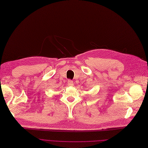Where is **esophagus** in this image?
I'll return each instance as SVG.
<instances>
[{
	"instance_id": "1",
	"label": "esophagus",
	"mask_w": 148,
	"mask_h": 148,
	"mask_svg": "<svg viewBox=\"0 0 148 148\" xmlns=\"http://www.w3.org/2000/svg\"><path fill=\"white\" fill-rule=\"evenodd\" d=\"M67 83H68V85L69 86H74V83H73L72 80H69L68 82H67Z\"/></svg>"
}]
</instances>
